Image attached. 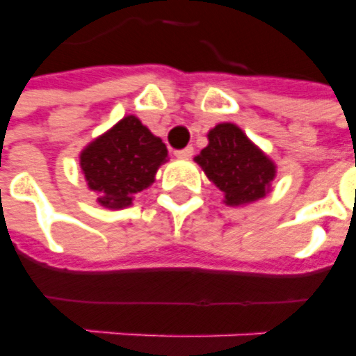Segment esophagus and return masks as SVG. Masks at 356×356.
<instances>
[{
  "label": "esophagus",
  "instance_id": "34e87169",
  "mask_svg": "<svg viewBox=\"0 0 356 356\" xmlns=\"http://www.w3.org/2000/svg\"><path fill=\"white\" fill-rule=\"evenodd\" d=\"M178 159H190L193 155V147H186V149H180L174 153Z\"/></svg>",
  "mask_w": 356,
  "mask_h": 356
}]
</instances>
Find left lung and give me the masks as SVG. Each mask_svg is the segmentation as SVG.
<instances>
[{
  "label": "left lung",
  "instance_id": "left-lung-1",
  "mask_svg": "<svg viewBox=\"0 0 356 356\" xmlns=\"http://www.w3.org/2000/svg\"><path fill=\"white\" fill-rule=\"evenodd\" d=\"M207 136L209 145L201 149L195 163L222 191L226 205H247L270 191L276 165L247 138L239 126L222 122L214 126Z\"/></svg>",
  "mask_w": 356,
  "mask_h": 356
}]
</instances>
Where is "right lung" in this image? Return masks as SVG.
<instances>
[{"label": "right lung", "mask_w": 356, "mask_h": 356, "mask_svg": "<svg viewBox=\"0 0 356 356\" xmlns=\"http://www.w3.org/2000/svg\"><path fill=\"white\" fill-rule=\"evenodd\" d=\"M166 157L163 140L153 136L140 118L128 115L86 145L80 153V168L88 188L99 193V205L124 209L132 205L138 191L155 182Z\"/></svg>", "instance_id": "obj_1"}]
</instances>
